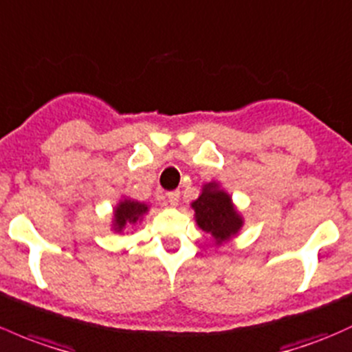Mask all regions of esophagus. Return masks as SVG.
<instances>
[{
	"instance_id": "1",
	"label": "esophagus",
	"mask_w": 352,
	"mask_h": 352,
	"mask_svg": "<svg viewBox=\"0 0 352 352\" xmlns=\"http://www.w3.org/2000/svg\"><path fill=\"white\" fill-rule=\"evenodd\" d=\"M166 199H168L170 206H177L179 204V199H180V192L179 190H172L166 194Z\"/></svg>"
}]
</instances>
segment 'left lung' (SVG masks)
<instances>
[{"instance_id": "1", "label": "left lung", "mask_w": 352, "mask_h": 352, "mask_svg": "<svg viewBox=\"0 0 352 352\" xmlns=\"http://www.w3.org/2000/svg\"><path fill=\"white\" fill-rule=\"evenodd\" d=\"M195 221L202 231L210 232L216 243H223L239 231L243 221L231 204V197L216 184H207L201 197L192 204Z\"/></svg>"}]
</instances>
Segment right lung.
Here are the masks:
<instances>
[{
	"mask_svg": "<svg viewBox=\"0 0 352 352\" xmlns=\"http://www.w3.org/2000/svg\"><path fill=\"white\" fill-rule=\"evenodd\" d=\"M148 207L142 202L129 201V199H124L123 202H120V206L114 210V228L116 231H121L126 224H135L143 214L146 212Z\"/></svg>",
	"mask_w": 352,
	"mask_h": 352,
	"instance_id": "1",
	"label": "right lung"
}]
</instances>
